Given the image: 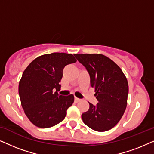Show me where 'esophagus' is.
<instances>
[{"instance_id": "1", "label": "esophagus", "mask_w": 154, "mask_h": 154, "mask_svg": "<svg viewBox=\"0 0 154 154\" xmlns=\"http://www.w3.org/2000/svg\"><path fill=\"white\" fill-rule=\"evenodd\" d=\"M81 99H79V98H77V97H75V98H74V102H75V103L80 102V101H81Z\"/></svg>"}]
</instances>
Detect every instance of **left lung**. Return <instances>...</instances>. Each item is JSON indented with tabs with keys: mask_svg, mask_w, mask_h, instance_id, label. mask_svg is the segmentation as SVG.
Segmentation results:
<instances>
[{
	"mask_svg": "<svg viewBox=\"0 0 154 154\" xmlns=\"http://www.w3.org/2000/svg\"><path fill=\"white\" fill-rule=\"evenodd\" d=\"M88 71L90 85L94 88L98 103H89L90 108L82 114L83 123L91 129L104 132L119 123L127 106L128 83L121 68L101 54H75Z\"/></svg>",
	"mask_w": 154,
	"mask_h": 154,
	"instance_id": "8db88e82",
	"label": "left lung"
}]
</instances>
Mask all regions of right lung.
<instances>
[{
  "mask_svg": "<svg viewBox=\"0 0 154 154\" xmlns=\"http://www.w3.org/2000/svg\"><path fill=\"white\" fill-rule=\"evenodd\" d=\"M75 62L71 54L54 52L35 59L25 69L19 83V94L25 114L33 125L48 128L64 119L74 97L59 95L57 91L60 90L63 69Z\"/></svg>",
  "mask_w": 154,
  "mask_h": 154,
  "instance_id": "right-lung-1",
  "label": "right lung"
}]
</instances>
